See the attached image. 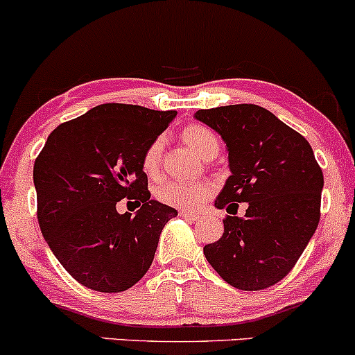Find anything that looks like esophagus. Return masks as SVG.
Here are the masks:
<instances>
[{"label":"esophagus","mask_w":355,"mask_h":355,"mask_svg":"<svg viewBox=\"0 0 355 355\" xmlns=\"http://www.w3.org/2000/svg\"><path fill=\"white\" fill-rule=\"evenodd\" d=\"M180 217H184V219H189V220H197L198 214L190 212V210H180Z\"/></svg>","instance_id":"34e87169"}]
</instances>
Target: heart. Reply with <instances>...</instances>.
I'll return each mask as SVG.
<instances>
[{
    "instance_id": "obj_1",
    "label": "heart",
    "mask_w": 355,
    "mask_h": 355,
    "mask_svg": "<svg viewBox=\"0 0 355 355\" xmlns=\"http://www.w3.org/2000/svg\"><path fill=\"white\" fill-rule=\"evenodd\" d=\"M182 139L204 159H212L219 153V138L204 124H189L182 130ZM163 155V139L155 138L146 146L141 158V166L148 177H157ZM212 196V187L205 182L189 184V182H165L157 189V197L163 204L178 209H196Z\"/></svg>"
}]
</instances>
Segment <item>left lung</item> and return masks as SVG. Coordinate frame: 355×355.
Listing matches in <instances>:
<instances>
[{
  "label": "left lung",
  "mask_w": 355,
  "mask_h": 355,
  "mask_svg": "<svg viewBox=\"0 0 355 355\" xmlns=\"http://www.w3.org/2000/svg\"><path fill=\"white\" fill-rule=\"evenodd\" d=\"M196 119L220 135L229 153L231 177L216 207L248 204L244 217H225L224 234L204 248L205 258L237 290L276 285L297 264L320 220L323 173L313 150L256 104L198 109Z\"/></svg>",
  "instance_id": "1"
}]
</instances>
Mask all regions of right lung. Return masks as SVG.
Here are the masks:
<instances>
[{
  "label": "right lung",
  "instance_id": "1",
  "mask_svg": "<svg viewBox=\"0 0 355 355\" xmlns=\"http://www.w3.org/2000/svg\"><path fill=\"white\" fill-rule=\"evenodd\" d=\"M177 111L101 104L62 123L33 165L38 224L58 263L80 285L128 290L151 266L159 234L177 210L151 200L141 158ZM140 210L119 214V200Z\"/></svg>",
  "mask_w": 355,
  "mask_h": 355
}]
</instances>
